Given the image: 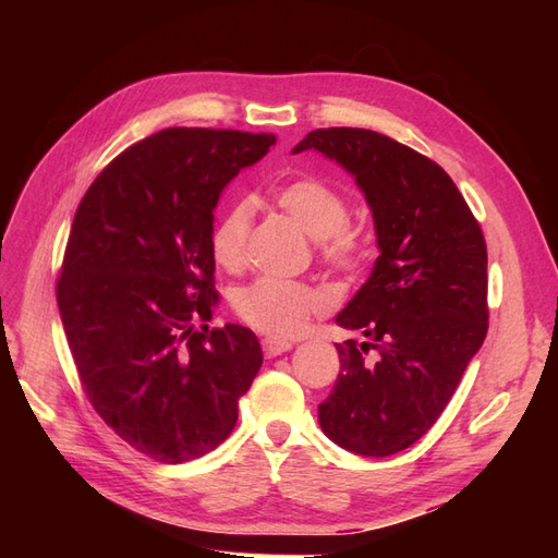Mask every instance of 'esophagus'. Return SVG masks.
<instances>
[{
	"instance_id": "obj_1",
	"label": "esophagus",
	"mask_w": 558,
	"mask_h": 558,
	"mask_svg": "<svg viewBox=\"0 0 558 558\" xmlns=\"http://www.w3.org/2000/svg\"><path fill=\"white\" fill-rule=\"evenodd\" d=\"M293 344L286 342V340H277V337H265L263 340V351L267 359H275V356H281L283 351H291Z\"/></svg>"
}]
</instances>
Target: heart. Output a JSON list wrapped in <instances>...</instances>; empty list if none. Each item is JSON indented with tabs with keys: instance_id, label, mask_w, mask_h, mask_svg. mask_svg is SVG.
I'll return each instance as SVG.
<instances>
[{
	"instance_id": "b5f03b06",
	"label": "heart",
	"mask_w": 558,
	"mask_h": 558,
	"mask_svg": "<svg viewBox=\"0 0 558 558\" xmlns=\"http://www.w3.org/2000/svg\"><path fill=\"white\" fill-rule=\"evenodd\" d=\"M277 205L318 242V256L337 272H359L365 265L369 244L365 234L347 223L349 199L335 185L316 177L286 181L275 193ZM253 223V205L238 199L221 214L211 230V256L226 269L242 267ZM328 298L312 286L263 277L238 291L234 314L246 326L277 340L295 337L307 328L310 318L324 312Z\"/></svg>"
}]
</instances>
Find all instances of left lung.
<instances>
[{"label":"left lung","mask_w":558,"mask_h":558,"mask_svg":"<svg viewBox=\"0 0 558 558\" xmlns=\"http://www.w3.org/2000/svg\"><path fill=\"white\" fill-rule=\"evenodd\" d=\"M314 148L356 179L379 258L337 324L363 342L335 344L340 375L318 404L332 442L391 456L424 437L488 330L486 242L451 177L430 158L363 128H320Z\"/></svg>","instance_id":"left-lung-1"}]
</instances>
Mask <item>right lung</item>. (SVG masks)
Listing matches in <instances>:
<instances>
[{
    "mask_svg": "<svg viewBox=\"0 0 558 558\" xmlns=\"http://www.w3.org/2000/svg\"><path fill=\"white\" fill-rule=\"evenodd\" d=\"M275 134L167 128L116 156L83 195L58 307L76 373L118 437L160 463L221 445L263 365L258 337L209 328L214 209Z\"/></svg>",
    "mask_w": 558,
    "mask_h": 558,
    "instance_id": "right-lung-1",
    "label": "right lung"
}]
</instances>
